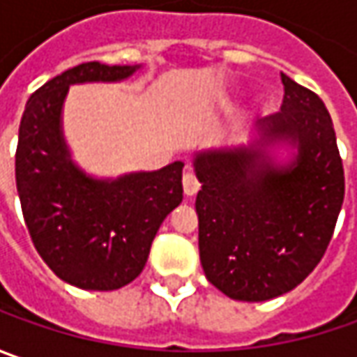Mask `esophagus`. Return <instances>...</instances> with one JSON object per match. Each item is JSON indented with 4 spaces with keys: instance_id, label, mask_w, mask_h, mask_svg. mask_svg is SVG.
Listing matches in <instances>:
<instances>
[{
    "instance_id": "34e87169",
    "label": "esophagus",
    "mask_w": 357,
    "mask_h": 357,
    "mask_svg": "<svg viewBox=\"0 0 357 357\" xmlns=\"http://www.w3.org/2000/svg\"><path fill=\"white\" fill-rule=\"evenodd\" d=\"M183 188H185L186 197H195L200 188L199 178H197L192 172H185V174H183Z\"/></svg>"
}]
</instances>
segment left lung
<instances>
[{
	"label": "left lung",
	"mask_w": 357,
	"mask_h": 357,
	"mask_svg": "<svg viewBox=\"0 0 357 357\" xmlns=\"http://www.w3.org/2000/svg\"><path fill=\"white\" fill-rule=\"evenodd\" d=\"M278 113L258 119L248 146L195 155L200 264L232 300L264 302L294 290L332 240L344 202V167L322 99L282 73ZM296 149L288 165L267 151Z\"/></svg>",
	"instance_id": "1"
}]
</instances>
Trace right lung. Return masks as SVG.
<instances>
[{"instance_id":"1","label":"right lung","mask_w":357,"mask_h":357,"mask_svg":"<svg viewBox=\"0 0 357 357\" xmlns=\"http://www.w3.org/2000/svg\"><path fill=\"white\" fill-rule=\"evenodd\" d=\"M139 67L81 63L35 91L21 117L15 183L25 225L45 264L83 290H117L135 280L158 227L183 202L185 162L93 178L71 160L63 139V101L71 85L115 83Z\"/></svg>"}]
</instances>
